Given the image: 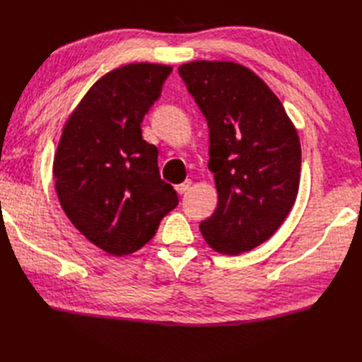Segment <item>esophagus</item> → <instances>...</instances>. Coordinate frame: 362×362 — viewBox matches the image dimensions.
<instances>
[{
	"label": "esophagus",
	"mask_w": 362,
	"mask_h": 362,
	"mask_svg": "<svg viewBox=\"0 0 362 362\" xmlns=\"http://www.w3.org/2000/svg\"><path fill=\"white\" fill-rule=\"evenodd\" d=\"M190 180H187V181H184V182H181V184H178V186H175V190L178 192L180 195H182V194H186V192L189 190V187H190Z\"/></svg>",
	"instance_id": "obj_1"
}]
</instances>
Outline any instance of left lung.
I'll return each mask as SVG.
<instances>
[{"label":"left lung","instance_id":"1","mask_svg":"<svg viewBox=\"0 0 362 362\" xmlns=\"http://www.w3.org/2000/svg\"><path fill=\"white\" fill-rule=\"evenodd\" d=\"M178 71L207 120L218 194L199 230L220 254L251 251L274 235L296 203L299 134L271 88L240 63L197 60Z\"/></svg>","mask_w":362,"mask_h":362}]
</instances>
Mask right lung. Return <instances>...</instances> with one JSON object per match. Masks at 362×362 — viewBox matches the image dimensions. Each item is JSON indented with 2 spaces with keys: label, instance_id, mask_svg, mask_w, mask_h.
Masks as SVG:
<instances>
[{
  "label": "right lung",
  "instance_id": "add662e5",
  "mask_svg": "<svg viewBox=\"0 0 362 362\" xmlns=\"http://www.w3.org/2000/svg\"><path fill=\"white\" fill-rule=\"evenodd\" d=\"M172 66L130 63L95 82L63 125L52 173L60 206L76 229L115 257L136 252L178 206L160 180L158 148L141 122Z\"/></svg>",
  "mask_w": 362,
  "mask_h": 362
}]
</instances>
